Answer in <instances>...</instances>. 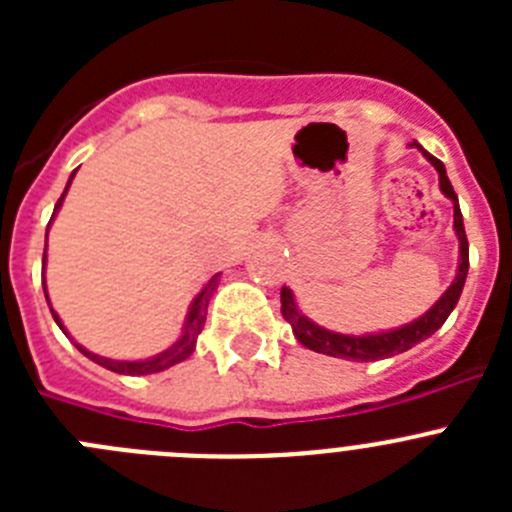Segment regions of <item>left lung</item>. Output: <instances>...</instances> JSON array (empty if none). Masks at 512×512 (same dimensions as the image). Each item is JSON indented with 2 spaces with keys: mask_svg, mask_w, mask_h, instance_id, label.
Returning a JSON list of instances; mask_svg holds the SVG:
<instances>
[{
  "mask_svg": "<svg viewBox=\"0 0 512 512\" xmlns=\"http://www.w3.org/2000/svg\"><path fill=\"white\" fill-rule=\"evenodd\" d=\"M420 153H423L428 161H431L433 169L438 171V187L446 194L454 205V230L456 238H459V264H456V277L454 282L449 284V289L443 292L436 300V305L431 310H425L420 318H415L413 323H405L400 328L390 330H379V333H364V336H346V333H336V330H328L323 325L312 323L305 312L297 307L295 295L292 289L282 287V315L289 325H292V333H295L297 341L302 343L310 351H318V354L325 356H336V359L346 361H377V359H390V356L402 354L408 348L418 346L420 341L431 338L446 318L451 315V310L456 307L461 297V289H464V282H467V271H469V243L467 233H464V220H461L459 210V197H456L454 187H451L449 176H446V166L438 161L436 156L420 148L418 143H413Z\"/></svg>",
  "mask_w": 512,
  "mask_h": 512,
  "instance_id": "obj_1",
  "label": "left lung"
}]
</instances>
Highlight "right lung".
<instances>
[{
    "label": "right lung",
    "instance_id": "1",
    "mask_svg": "<svg viewBox=\"0 0 512 512\" xmlns=\"http://www.w3.org/2000/svg\"><path fill=\"white\" fill-rule=\"evenodd\" d=\"M74 174L69 176V184H66V189H63L61 200L56 202V207H53V215H51V223L53 217H56V212L61 210L63 205V197H66V192H69L71 182H74ZM51 223H48V228H51ZM45 251H48V230H45ZM45 261H48V253H43V271H45ZM217 279H220V274H215V277L210 279V282L205 284V287L200 289V295L194 297L192 305H189V312L187 318H184V328H182V336L176 338L174 343H171L166 351H161V354L156 356H148V359H135V361H125V359H107V356H99L94 354V351H89V348H84L81 343H76V348H79L81 354L87 356V359H92L94 364L104 366V369H110V372L115 374H130V377H143V374H156V372H164V369H169V366L179 364V361L189 359V356L194 354V348H197V338H200L202 328H205V318H207V305H210V297L212 292L217 289ZM43 292H45V300H48V287H45V277H43ZM48 305H51V300H48ZM53 320L58 323V328L69 336V330H66V325L61 323V318H58V312L53 310ZM71 338V336H69ZM74 341V338H71Z\"/></svg>",
    "mask_w": 512,
    "mask_h": 512
}]
</instances>
